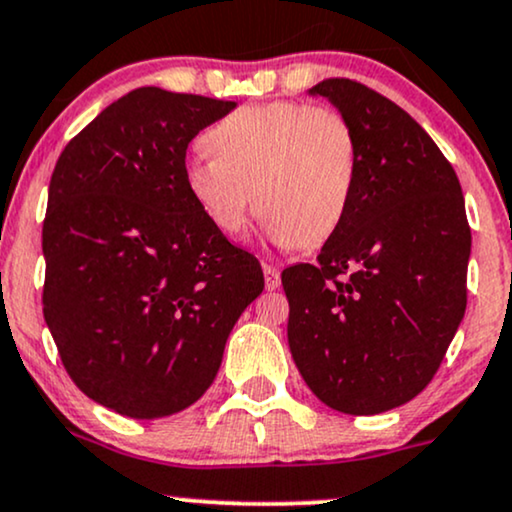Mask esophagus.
Wrapping results in <instances>:
<instances>
[{
  "mask_svg": "<svg viewBox=\"0 0 512 512\" xmlns=\"http://www.w3.org/2000/svg\"><path fill=\"white\" fill-rule=\"evenodd\" d=\"M262 272H264V286H267V291H276V288L281 286V272L272 264H262Z\"/></svg>",
  "mask_w": 512,
  "mask_h": 512,
  "instance_id": "obj_1",
  "label": "esophagus"
}]
</instances>
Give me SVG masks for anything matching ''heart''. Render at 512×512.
<instances>
[{"instance_id":"heart-1","label":"heart","mask_w":512,"mask_h":512,"mask_svg":"<svg viewBox=\"0 0 512 512\" xmlns=\"http://www.w3.org/2000/svg\"><path fill=\"white\" fill-rule=\"evenodd\" d=\"M205 145L212 155L188 159L183 183L224 236L248 229L255 202L276 243L303 248L324 243L348 214L360 150L338 109L293 100L243 104L209 128Z\"/></svg>"}]
</instances>
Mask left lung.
Masks as SVG:
<instances>
[{"label":"left lung","mask_w":512,"mask_h":512,"mask_svg":"<svg viewBox=\"0 0 512 512\" xmlns=\"http://www.w3.org/2000/svg\"><path fill=\"white\" fill-rule=\"evenodd\" d=\"M310 92L350 121L360 166L317 262L283 269L288 346L322 403L377 415L434 379L465 315L472 233L451 162L405 109L350 78Z\"/></svg>","instance_id":"left-lung-1"}]
</instances>
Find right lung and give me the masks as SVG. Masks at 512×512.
<instances>
[{"label": "right lung", "mask_w": 512, "mask_h": 512, "mask_svg": "<svg viewBox=\"0 0 512 512\" xmlns=\"http://www.w3.org/2000/svg\"><path fill=\"white\" fill-rule=\"evenodd\" d=\"M236 102L138 88L64 147L42 224V312L85 396L135 420L186 410L264 288L255 255L202 217L188 143Z\"/></svg>", "instance_id": "add662e5"}]
</instances>
